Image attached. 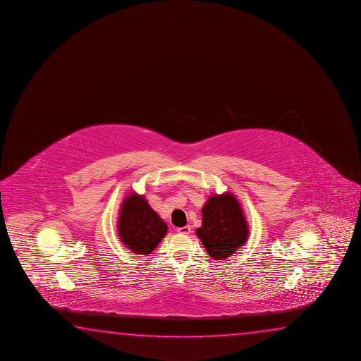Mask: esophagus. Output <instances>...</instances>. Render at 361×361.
Returning a JSON list of instances; mask_svg holds the SVG:
<instances>
[{"instance_id":"1","label":"esophagus","mask_w":361,"mask_h":361,"mask_svg":"<svg viewBox=\"0 0 361 361\" xmlns=\"http://www.w3.org/2000/svg\"><path fill=\"white\" fill-rule=\"evenodd\" d=\"M178 233H181V235H188L190 232H191V227L190 226H185V227H180L178 228Z\"/></svg>"}]
</instances>
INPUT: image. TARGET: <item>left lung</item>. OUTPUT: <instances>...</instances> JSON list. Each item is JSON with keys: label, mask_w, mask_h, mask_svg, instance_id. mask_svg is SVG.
<instances>
[{"label": "left lung", "mask_w": 361, "mask_h": 361, "mask_svg": "<svg viewBox=\"0 0 361 361\" xmlns=\"http://www.w3.org/2000/svg\"><path fill=\"white\" fill-rule=\"evenodd\" d=\"M196 235L216 261L226 259L246 243L248 224L235 195L209 196L202 207V225Z\"/></svg>", "instance_id": "8db88e82"}]
</instances>
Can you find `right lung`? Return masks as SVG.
Here are the masks:
<instances>
[{"label": "right lung", "mask_w": 361, "mask_h": 361, "mask_svg": "<svg viewBox=\"0 0 361 361\" xmlns=\"http://www.w3.org/2000/svg\"><path fill=\"white\" fill-rule=\"evenodd\" d=\"M118 233L135 255H150L167 233V225L141 195L131 192L121 206Z\"/></svg>", "instance_id": "right-lung-1"}]
</instances>
